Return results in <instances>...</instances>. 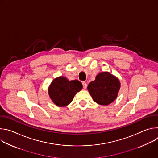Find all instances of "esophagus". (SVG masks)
Listing matches in <instances>:
<instances>
[{"label": "esophagus", "instance_id": "34e87169", "mask_svg": "<svg viewBox=\"0 0 158 158\" xmlns=\"http://www.w3.org/2000/svg\"><path fill=\"white\" fill-rule=\"evenodd\" d=\"M82 85H83V88H84V89H86V88H87V86L86 82H82Z\"/></svg>", "mask_w": 158, "mask_h": 158}]
</instances>
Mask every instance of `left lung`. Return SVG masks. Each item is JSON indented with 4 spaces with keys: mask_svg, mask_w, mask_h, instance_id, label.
<instances>
[{
    "mask_svg": "<svg viewBox=\"0 0 158 158\" xmlns=\"http://www.w3.org/2000/svg\"><path fill=\"white\" fill-rule=\"evenodd\" d=\"M120 87V82L116 77L109 72H102L89 84L87 90L94 102L107 106L116 99Z\"/></svg>",
    "mask_w": 158,
    "mask_h": 158,
    "instance_id": "left-lung-1",
    "label": "left lung"
}]
</instances>
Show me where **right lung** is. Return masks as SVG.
Segmentation results:
<instances>
[{"label": "right lung", "instance_id": "obj_1", "mask_svg": "<svg viewBox=\"0 0 158 158\" xmlns=\"http://www.w3.org/2000/svg\"><path fill=\"white\" fill-rule=\"evenodd\" d=\"M82 88V83L77 81H69L60 76L56 78L49 87L48 92L53 102L59 107L69 104L75 96Z\"/></svg>", "mask_w": 158, "mask_h": 158}]
</instances>
